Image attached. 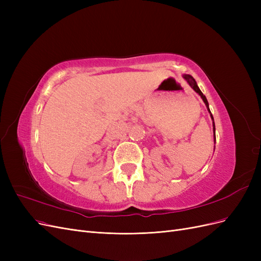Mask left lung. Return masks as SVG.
Segmentation results:
<instances>
[{
  "instance_id": "8db88e82",
  "label": "left lung",
  "mask_w": 261,
  "mask_h": 261,
  "mask_svg": "<svg viewBox=\"0 0 261 261\" xmlns=\"http://www.w3.org/2000/svg\"><path fill=\"white\" fill-rule=\"evenodd\" d=\"M183 78L184 80L188 83V85L192 87V88L199 94V96L201 97V99H202V101L204 102V105H206V107H207V109H208V112L210 113V116H211V118H212V121H213V116H212V114H211V112H210V109H209V103H208V101H207V98L204 97V94L201 92V90L199 89V87L197 86V83H196V81L194 80V77L193 76H191V75H187V74H184L183 75ZM213 133H215V143H216V126H215V121H213Z\"/></svg>"
}]
</instances>
